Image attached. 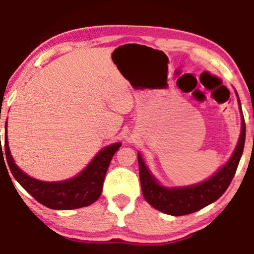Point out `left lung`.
<instances>
[{
	"instance_id": "1",
	"label": "left lung",
	"mask_w": 254,
	"mask_h": 254,
	"mask_svg": "<svg viewBox=\"0 0 254 254\" xmlns=\"http://www.w3.org/2000/svg\"><path fill=\"white\" fill-rule=\"evenodd\" d=\"M245 136L246 125L243 116L242 133H240L238 145L229 162L210 179L200 184L188 186V188H163L157 183L155 177L151 176L150 171L144 164L142 157L138 155L140 185H142V192L145 200L151 206L171 216H184V214L197 212L216 201L227 190L236 175L239 160L243 155L244 145H245Z\"/></svg>"
}]
</instances>
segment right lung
I'll return each mask as SVG.
<instances>
[{"label":"right lung","mask_w":254,"mask_h":254,"mask_svg":"<svg viewBox=\"0 0 254 254\" xmlns=\"http://www.w3.org/2000/svg\"><path fill=\"white\" fill-rule=\"evenodd\" d=\"M121 145V143H115L99 151L98 155L86 166L84 171L79 173L75 178L56 183L41 182L29 177L24 172H22V170L18 169L17 165L14 163L10 151H9L7 127H5V158H7L12 176L22 185V188L28 193L33 195L38 203L53 208V210H72V208L84 207L95 203L102 193L105 173L108 171L112 157L120 149Z\"/></svg>","instance_id":"right-lung-1"}]
</instances>
